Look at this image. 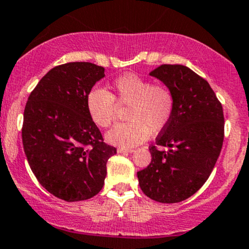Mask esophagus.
<instances>
[{
	"mask_svg": "<svg viewBox=\"0 0 249 249\" xmlns=\"http://www.w3.org/2000/svg\"><path fill=\"white\" fill-rule=\"evenodd\" d=\"M118 153H132L133 149L132 148H125V147H119L118 149Z\"/></svg>",
	"mask_w": 249,
	"mask_h": 249,
	"instance_id": "obj_1",
	"label": "esophagus"
}]
</instances>
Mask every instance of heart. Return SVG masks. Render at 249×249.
<instances>
[{"instance_id":"obj_1","label":"heart","mask_w":249,"mask_h":249,"mask_svg":"<svg viewBox=\"0 0 249 249\" xmlns=\"http://www.w3.org/2000/svg\"><path fill=\"white\" fill-rule=\"evenodd\" d=\"M117 106H128L127 122L118 123L107 133V140L122 147H133L168 125L175 109V97L168 87L153 85L147 79L127 73L116 77L110 91L92 88L87 94L86 107L98 127H109Z\"/></svg>"}]
</instances>
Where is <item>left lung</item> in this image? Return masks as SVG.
<instances>
[{"label": "left lung", "mask_w": 249, "mask_h": 249, "mask_svg": "<svg viewBox=\"0 0 249 249\" xmlns=\"http://www.w3.org/2000/svg\"><path fill=\"white\" fill-rule=\"evenodd\" d=\"M175 97L172 119L149 147L151 163L137 173L142 193L160 203L189 198L205 183L224 142L223 107L208 81L182 65H161L149 73Z\"/></svg>", "instance_id": "1"}]
</instances>
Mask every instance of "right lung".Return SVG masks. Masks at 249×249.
<instances>
[{
	"instance_id": "add662e5",
	"label": "right lung",
	"mask_w": 249,
	"mask_h": 249,
	"mask_svg": "<svg viewBox=\"0 0 249 249\" xmlns=\"http://www.w3.org/2000/svg\"><path fill=\"white\" fill-rule=\"evenodd\" d=\"M104 68L91 62H68L52 68L26 102L23 147L36 178L66 202L100 193L107 162L117 153L103 142L87 112L86 97Z\"/></svg>"
}]
</instances>
